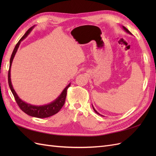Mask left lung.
Segmentation results:
<instances>
[{
  "label": "left lung",
  "instance_id": "obj_1",
  "mask_svg": "<svg viewBox=\"0 0 156 156\" xmlns=\"http://www.w3.org/2000/svg\"><path fill=\"white\" fill-rule=\"evenodd\" d=\"M122 29H124V30H125L127 33H128V34H131V35H132V34H131V33L128 30H127V29H126V28L125 27H124V26H122ZM92 107H93V109H94V112H95L96 113V114H98V115H100V116H103V115H100V113H99L96 109H95V108H94V107H93V105H92Z\"/></svg>",
  "mask_w": 156,
  "mask_h": 156
}]
</instances>
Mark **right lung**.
<instances>
[{"label":"right lung","mask_w":156,"mask_h":156,"mask_svg":"<svg viewBox=\"0 0 156 156\" xmlns=\"http://www.w3.org/2000/svg\"><path fill=\"white\" fill-rule=\"evenodd\" d=\"M34 27L35 25L32 27L26 32L25 34L23 35V36L20 39V40L18 41V43L16 44L15 48H14L12 52V54L10 60V68H9V71H8V84L11 91L13 94V95L14 98H15V100L23 112H25L26 114H27L28 115H29L30 116L39 118V119H44V118H48L56 114V113L61 109V108L62 107V106L64 104L66 97L67 90L68 87H69L71 83H69L68 85L64 88L62 92H61V94L58 96L57 98H56L55 100L52 102L44 105H31L30 103H28L24 101H23L18 96L16 92L15 91V90H14L13 87L12 81H11L10 72H11L12 64L13 62V60L14 58V56H15L19 47L20 45L21 42L23 40L26 38V37L28 36V35H29L30 33V32L32 30V29H34Z\"/></svg>","instance_id":"1"}]
</instances>
